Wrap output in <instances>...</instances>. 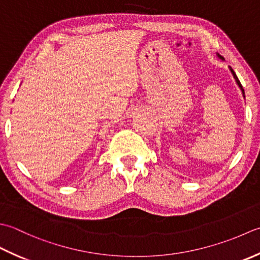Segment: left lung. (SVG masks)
Here are the masks:
<instances>
[{
    "label": "left lung",
    "instance_id": "1",
    "mask_svg": "<svg viewBox=\"0 0 260 260\" xmlns=\"http://www.w3.org/2000/svg\"><path fill=\"white\" fill-rule=\"evenodd\" d=\"M218 57L220 58V59H221V60H224V58H223V57H222V56L218 55ZM229 68H230V72H231V74H232V75H234V78L236 79V83H237V85H238V86H239V88L241 89L242 96H243V98H246V96H245V91H243V88H242V85H241V83L239 82V79H238V77H237V75H236V73L234 72V70H232V68H231L230 66H229Z\"/></svg>",
    "mask_w": 260,
    "mask_h": 260
}]
</instances>
